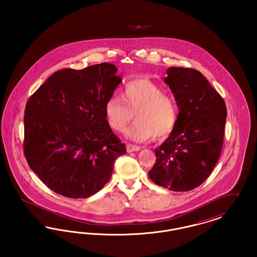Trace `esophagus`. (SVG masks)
<instances>
[{"label": "esophagus", "mask_w": 257, "mask_h": 257, "mask_svg": "<svg viewBox=\"0 0 257 257\" xmlns=\"http://www.w3.org/2000/svg\"><path fill=\"white\" fill-rule=\"evenodd\" d=\"M126 149H127V152H134V151H139L141 150V147H138V146H135V145H131V144H128L126 146Z\"/></svg>", "instance_id": "esophagus-1"}]
</instances>
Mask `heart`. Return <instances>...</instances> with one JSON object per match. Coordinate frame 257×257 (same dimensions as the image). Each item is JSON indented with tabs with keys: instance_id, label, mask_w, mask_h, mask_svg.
<instances>
[{
	"instance_id": "heart-1",
	"label": "heart",
	"mask_w": 257,
	"mask_h": 257,
	"mask_svg": "<svg viewBox=\"0 0 257 257\" xmlns=\"http://www.w3.org/2000/svg\"><path fill=\"white\" fill-rule=\"evenodd\" d=\"M121 98L112 95L105 103L108 125L123 132L133 115L136 124L126 131V137L137 143L168 138L178 119V108L173 97L165 94L161 86L147 79H137L123 86Z\"/></svg>"
}]
</instances>
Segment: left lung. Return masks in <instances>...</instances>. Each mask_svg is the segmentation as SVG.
Wrapping results in <instances>:
<instances>
[{
  "instance_id": "obj_1",
  "label": "left lung",
  "mask_w": 257,
  "mask_h": 257,
  "mask_svg": "<svg viewBox=\"0 0 257 257\" xmlns=\"http://www.w3.org/2000/svg\"><path fill=\"white\" fill-rule=\"evenodd\" d=\"M164 79L179 109L170 137L155 149L150 179L174 192H188L203 183L220 157L226 107L199 71L170 67Z\"/></svg>"
}]
</instances>
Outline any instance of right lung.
Here are the masks:
<instances>
[{"mask_svg":"<svg viewBox=\"0 0 257 257\" xmlns=\"http://www.w3.org/2000/svg\"><path fill=\"white\" fill-rule=\"evenodd\" d=\"M108 62L57 71L26 104L24 154L49 189L86 198L110 180L126 147L105 116V103L121 83Z\"/></svg>","mask_w":257,"mask_h":257,"instance_id":"add662e5","label":"right lung"}]
</instances>
